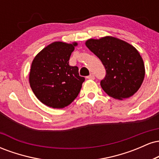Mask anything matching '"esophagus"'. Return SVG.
<instances>
[{
  "label": "esophagus",
  "instance_id": "1",
  "mask_svg": "<svg viewBox=\"0 0 159 159\" xmlns=\"http://www.w3.org/2000/svg\"><path fill=\"white\" fill-rule=\"evenodd\" d=\"M87 78H88V79H90V80H94L95 79V76H94V75L93 74H92L91 73L90 75H88L87 77Z\"/></svg>",
  "mask_w": 159,
  "mask_h": 159
}]
</instances>
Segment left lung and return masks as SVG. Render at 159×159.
<instances>
[{"label": "left lung", "mask_w": 159, "mask_h": 159, "mask_svg": "<svg viewBox=\"0 0 159 159\" xmlns=\"http://www.w3.org/2000/svg\"><path fill=\"white\" fill-rule=\"evenodd\" d=\"M86 45L105 66L106 75L100 84L108 96L122 100L135 93L143 83L145 68L134 47L112 36L88 39Z\"/></svg>", "instance_id": "8db88e82"}]
</instances>
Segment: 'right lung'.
<instances>
[{"mask_svg":"<svg viewBox=\"0 0 159 159\" xmlns=\"http://www.w3.org/2000/svg\"><path fill=\"white\" fill-rule=\"evenodd\" d=\"M77 43L54 42L35 57L29 81L33 92L41 102L53 108H63L74 101L85 78L77 66L69 64Z\"/></svg>","mask_w":159,"mask_h":159,"instance_id":"obj_1","label":"right lung"}]
</instances>
